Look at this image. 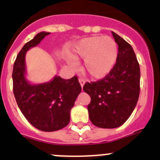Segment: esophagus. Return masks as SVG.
I'll return each mask as SVG.
<instances>
[{"label": "esophagus", "mask_w": 160, "mask_h": 160, "mask_svg": "<svg viewBox=\"0 0 160 160\" xmlns=\"http://www.w3.org/2000/svg\"><path fill=\"white\" fill-rule=\"evenodd\" d=\"M79 82H80V86H81V88H83V85H84V83H85V80H83V79H79Z\"/></svg>", "instance_id": "esophagus-1"}]
</instances>
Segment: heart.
<instances>
[{
    "label": "heart",
    "mask_w": 160,
    "mask_h": 160,
    "mask_svg": "<svg viewBox=\"0 0 160 160\" xmlns=\"http://www.w3.org/2000/svg\"><path fill=\"white\" fill-rule=\"evenodd\" d=\"M118 46L108 36H92L79 41L74 46L72 55L67 56L72 67L77 66L76 59H84L83 70L94 79H102L108 75L118 59Z\"/></svg>",
    "instance_id": "obj_1"
}]
</instances>
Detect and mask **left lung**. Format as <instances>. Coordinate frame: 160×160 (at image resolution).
Listing matches in <instances>:
<instances>
[{"label": "left lung", "instance_id": "1", "mask_svg": "<svg viewBox=\"0 0 160 160\" xmlns=\"http://www.w3.org/2000/svg\"><path fill=\"white\" fill-rule=\"evenodd\" d=\"M111 33L118 46L115 66L104 79L86 83L83 88L91 98L88 106L90 122L102 128L123 125L133 112L140 91V67L135 52L122 37Z\"/></svg>", "mask_w": 160, "mask_h": 160}]
</instances>
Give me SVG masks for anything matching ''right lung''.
Masks as SVG:
<instances>
[{
  "label": "right lung",
  "mask_w": 160,
  "mask_h": 160,
  "mask_svg": "<svg viewBox=\"0 0 160 160\" xmlns=\"http://www.w3.org/2000/svg\"><path fill=\"white\" fill-rule=\"evenodd\" d=\"M49 34L39 32L23 46L12 72L13 91L19 109L31 125L43 132H54L68 125L70 110L81 92L77 76L69 80L55 76L50 81L39 84H32L26 79L27 51Z\"/></svg>",
  "instance_id": "1"
}]
</instances>
